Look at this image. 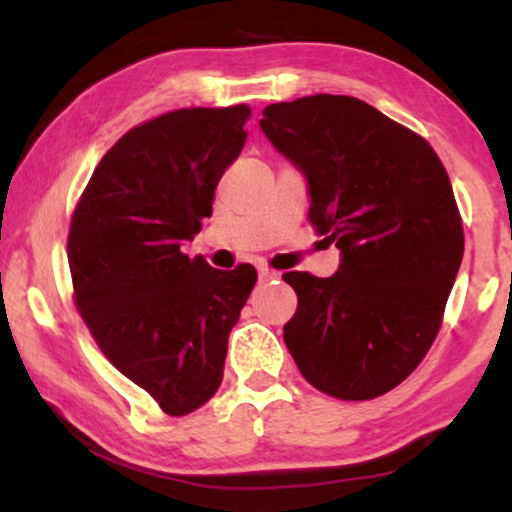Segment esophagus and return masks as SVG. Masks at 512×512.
<instances>
[{"instance_id": "obj_1", "label": "esophagus", "mask_w": 512, "mask_h": 512, "mask_svg": "<svg viewBox=\"0 0 512 512\" xmlns=\"http://www.w3.org/2000/svg\"><path fill=\"white\" fill-rule=\"evenodd\" d=\"M257 276H260V281H274V279H279V272H274V269L260 264V267H257Z\"/></svg>"}]
</instances>
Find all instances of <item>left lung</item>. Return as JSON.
I'll use <instances>...</instances> for the list:
<instances>
[{"mask_svg":"<svg viewBox=\"0 0 512 512\" xmlns=\"http://www.w3.org/2000/svg\"><path fill=\"white\" fill-rule=\"evenodd\" d=\"M260 127L308 182L310 223L342 252L327 279L284 274L298 296L284 342L320 392L385 395L431 349L462 262L448 173L426 139L351 96L267 105Z\"/></svg>","mask_w":512,"mask_h":512,"instance_id":"obj_1","label":"left lung"}]
</instances>
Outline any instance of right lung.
<instances>
[{
    "label": "right lung",
    "instance_id": "add662e5",
    "mask_svg": "<svg viewBox=\"0 0 512 512\" xmlns=\"http://www.w3.org/2000/svg\"><path fill=\"white\" fill-rule=\"evenodd\" d=\"M248 105L182 108L129 129L101 158L69 228L76 308L101 351L170 416L219 390L228 334L257 281L182 252L211 216Z\"/></svg>",
    "mask_w": 512,
    "mask_h": 512
}]
</instances>
